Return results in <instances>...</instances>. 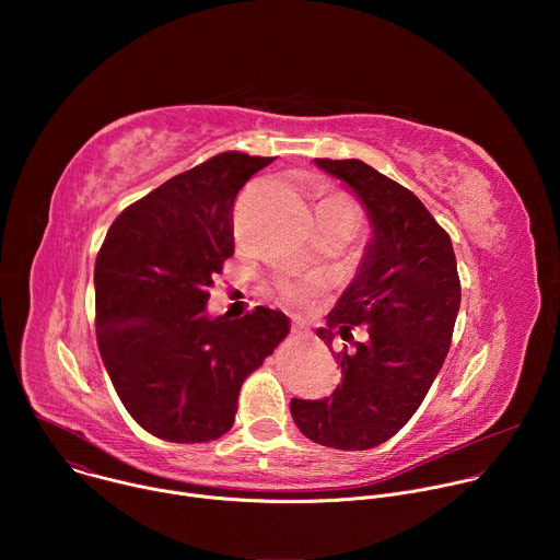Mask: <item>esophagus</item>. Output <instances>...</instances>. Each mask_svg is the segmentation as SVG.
Returning a JSON list of instances; mask_svg holds the SVG:
<instances>
[{
  "label": "esophagus",
  "instance_id": "esophagus-1",
  "mask_svg": "<svg viewBox=\"0 0 560 560\" xmlns=\"http://www.w3.org/2000/svg\"><path fill=\"white\" fill-rule=\"evenodd\" d=\"M292 335H296V337H301V335H303V328H301V324H294V326H292Z\"/></svg>",
  "mask_w": 560,
  "mask_h": 560
}]
</instances>
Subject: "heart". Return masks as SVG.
Instances as JSON below:
<instances>
[{
  "instance_id": "heart-1",
  "label": "heart",
  "mask_w": 560,
  "mask_h": 560,
  "mask_svg": "<svg viewBox=\"0 0 560 560\" xmlns=\"http://www.w3.org/2000/svg\"><path fill=\"white\" fill-rule=\"evenodd\" d=\"M322 288V281L318 279H299V281H285L281 285L283 294L290 296V299H296V301H307L316 294V290Z\"/></svg>"
}]
</instances>
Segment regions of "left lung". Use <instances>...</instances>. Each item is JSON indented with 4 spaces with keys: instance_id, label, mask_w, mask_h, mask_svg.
Wrapping results in <instances>:
<instances>
[{
    "instance_id": "8db88e82",
    "label": "left lung",
    "mask_w": 560,
    "mask_h": 560,
    "mask_svg": "<svg viewBox=\"0 0 560 560\" xmlns=\"http://www.w3.org/2000/svg\"><path fill=\"white\" fill-rule=\"evenodd\" d=\"M365 208L370 242L357 277L328 314L318 339L332 346L354 326L368 339L332 352L341 383L318 401L292 398L296 428L335 450H370L401 430L423 404L452 343L460 283L450 234L421 199L359 159H314Z\"/></svg>"
}]
</instances>
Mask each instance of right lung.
Listing matches in <instances>:
<instances>
[{
	"label": "right lung",
	"mask_w": 560,
	"mask_h": 560,
	"mask_svg": "<svg viewBox=\"0 0 560 560\" xmlns=\"http://www.w3.org/2000/svg\"><path fill=\"white\" fill-rule=\"evenodd\" d=\"M272 162L221 152L128 206L104 238L95 264L100 354L128 415L156 439L225 434L246 376L290 332V318L264 305L242 318L206 310L234 253V197Z\"/></svg>",
	"instance_id": "obj_1"
}]
</instances>
